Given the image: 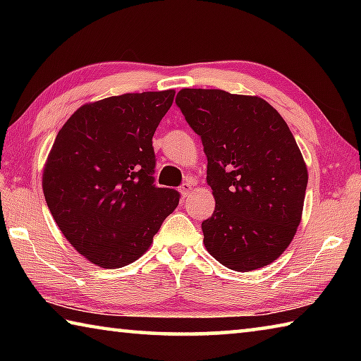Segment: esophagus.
Segmentation results:
<instances>
[{
  "mask_svg": "<svg viewBox=\"0 0 361 361\" xmlns=\"http://www.w3.org/2000/svg\"><path fill=\"white\" fill-rule=\"evenodd\" d=\"M192 188H194V183L191 180H188V181L183 183V185L180 186V192H181L183 197H188L189 192L192 191Z\"/></svg>",
  "mask_w": 361,
  "mask_h": 361,
  "instance_id": "34e87169",
  "label": "esophagus"
}]
</instances>
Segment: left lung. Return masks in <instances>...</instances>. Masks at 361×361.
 <instances>
[{
  "instance_id": "left-lung-1",
  "label": "left lung",
  "mask_w": 361,
  "mask_h": 361,
  "mask_svg": "<svg viewBox=\"0 0 361 361\" xmlns=\"http://www.w3.org/2000/svg\"><path fill=\"white\" fill-rule=\"evenodd\" d=\"M202 140L215 212L204 243L232 271L276 261L301 223L307 167L282 116L259 97L181 89L175 99Z\"/></svg>"
}]
</instances>
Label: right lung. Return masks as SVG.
Segmentation results:
<instances>
[{
    "label": "right lung",
    "instance_id": "1",
    "mask_svg": "<svg viewBox=\"0 0 361 361\" xmlns=\"http://www.w3.org/2000/svg\"><path fill=\"white\" fill-rule=\"evenodd\" d=\"M175 90L124 94L78 109L49 152L42 191L73 247L116 269L149 248L180 192L154 185L152 135Z\"/></svg>",
    "mask_w": 361,
    "mask_h": 361
}]
</instances>
